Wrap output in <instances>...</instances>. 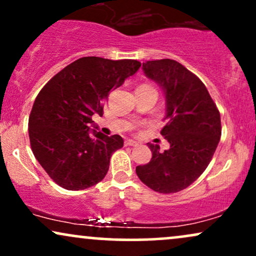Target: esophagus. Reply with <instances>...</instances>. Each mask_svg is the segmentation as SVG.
Masks as SVG:
<instances>
[{
  "instance_id": "esophagus-1",
  "label": "esophagus",
  "mask_w": 256,
  "mask_h": 256,
  "mask_svg": "<svg viewBox=\"0 0 256 256\" xmlns=\"http://www.w3.org/2000/svg\"><path fill=\"white\" fill-rule=\"evenodd\" d=\"M137 144H138V143L134 140H125V146H136Z\"/></svg>"
}]
</instances>
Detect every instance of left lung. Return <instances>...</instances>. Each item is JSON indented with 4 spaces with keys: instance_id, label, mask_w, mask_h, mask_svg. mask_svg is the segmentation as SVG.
I'll list each match as a JSON object with an SVG mask.
<instances>
[{
    "instance_id": "1",
    "label": "left lung",
    "mask_w": 256,
    "mask_h": 256,
    "mask_svg": "<svg viewBox=\"0 0 256 256\" xmlns=\"http://www.w3.org/2000/svg\"><path fill=\"white\" fill-rule=\"evenodd\" d=\"M144 74L164 91L166 125L161 134L170 148L148 143L152 152L146 165L137 166L138 178L154 192H178L207 168L222 136L220 113L207 88L194 73L171 58L143 62Z\"/></svg>"
}]
</instances>
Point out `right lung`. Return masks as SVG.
Returning <instances> with one entry per match:
<instances>
[{
    "instance_id": "add662e5",
    "label": "right lung",
    "mask_w": 256,
    "mask_h": 256,
    "mask_svg": "<svg viewBox=\"0 0 256 256\" xmlns=\"http://www.w3.org/2000/svg\"><path fill=\"white\" fill-rule=\"evenodd\" d=\"M140 67L137 60L80 58L40 91L28 118V136L34 158L58 185L84 190L107 174L112 154L124 140L91 129L98 128L91 116H102L110 91Z\"/></svg>"
}]
</instances>
